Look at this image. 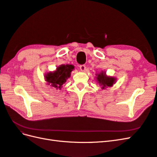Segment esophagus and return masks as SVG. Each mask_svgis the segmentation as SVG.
<instances>
[{"label": "esophagus", "mask_w": 157, "mask_h": 157, "mask_svg": "<svg viewBox=\"0 0 157 157\" xmlns=\"http://www.w3.org/2000/svg\"><path fill=\"white\" fill-rule=\"evenodd\" d=\"M80 69H81V71L82 72H85L86 71V66L84 65V64H82V65H80Z\"/></svg>", "instance_id": "1"}]
</instances>
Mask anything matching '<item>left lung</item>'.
<instances>
[{"instance_id":"obj_1","label":"left lung","mask_w":157,"mask_h":157,"mask_svg":"<svg viewBox=\"0 0 157 157\" xmlns=\"http://www.w3.org/2000/svg\"><path fill=\"white\" fill-rule=\"evenodd\" d=\"M98 85L101 86L102 89H106L108 87H111L115 84L117 78L113 76H107L105 71H101L96 74L95 76Z\"/></svg>"}]
</instances>
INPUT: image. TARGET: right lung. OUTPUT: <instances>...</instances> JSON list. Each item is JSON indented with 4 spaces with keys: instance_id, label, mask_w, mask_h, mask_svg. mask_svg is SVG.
Here are the masks:
<instances>
[{
    "instance_id": "add662e5",
    "label": "right lung",
    "mask_w": 157,
    "mask_h": 157,
    "mask_svg": "<svg viewBox=\"0 0 157 157\" xmlns=\"http://www.w3.org/2000/svg\"><path fill=\"white\" fill-rule=\"evenodd\" d=\"M74 68L75 67L72 64H60L56 67L55 71L44 75L45 81L48 86L60 90L67 79L70 78L71 72Z\"/></svg>"
}]
</instances>
